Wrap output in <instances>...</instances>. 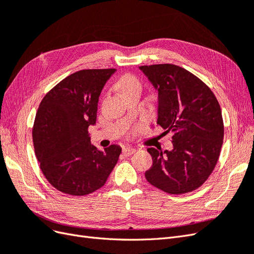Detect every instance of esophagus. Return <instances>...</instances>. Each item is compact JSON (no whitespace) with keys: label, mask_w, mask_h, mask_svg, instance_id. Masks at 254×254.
I'll use <instances>...</instances> for the list:
<instances>
[{"label":"esophagus","mask_w":254,"mask_h":254,"mask_svg":"<svg viewBox=\"0 0 254 254\" xmlns=\"http://www.w3.org/2000/svg\"><path fill=\"white\" fill-rule=\"evenodd\" d=\"M135 152V149L134 148H128V147H125V148H123V155L124 156H126V157H129V156H131L132 153H134Z\"/></svg>","instance_id":"esophagus-1"}]
</instances>
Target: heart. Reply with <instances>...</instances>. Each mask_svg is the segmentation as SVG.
Wrapping results in <instances>:
<instances>
[{
  "label": "heart",
  "mask_w": 254,
  "mask_h": 254,
  "mask_svg": "<svg viewBox=\"0 0 254 254\" xmlns=\"http://www.w3.org/2000/svg\"><path fill=\"white\" fill-rule=\"evenodd\" d=\"M118 87L123 92V93L125 94V93H127V92H130L132 90H136V89L141 90L142 84H141L140 79L137 78L135 75L128 73V74L123 75L120 78V80L118 82Z\"/></svg>",
  "instance_id": "heart-1"
}]
</instances>
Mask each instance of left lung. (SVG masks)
Instances as JSON below:
<instances>
[{"mask_svg":"<svg viewBox=\"0 0 254 254\" xmlns=\"http://www.w3.org/2000/svg\"><path fill=\"white\" fill-rule=\"evenodd\" d=\"M158 89V124L172 132L174 148L150 147L152 166L145 172L151 186L168 194L195 190L209 178L220 155L224 121L216 96L206 84L181 66H140Z\"/></svg>","mask_w":254,"mask_h":254,"instance_id":"1","label":"left lung"}]
</instances>
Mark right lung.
Returning <instances> with one entry per match:
<instances>
[{"label":"right lung","instance_id":"add662e5","mask_svg":"<svg viewBox=\"0 0 254 254\" xmlns=\"http://www.w3.org/2000/svg\"><path fill=\"white\" fill-rule=\"evenodd\" d=\"M115 68L75 72L58 82L41 101L34 127L36 158L47 180L61 193L84 196L101 189L122 148L98 150L88 128L96 122L98 97Z\"/></svg>","mask_w":254,"mask_h":254}]
</instances>
